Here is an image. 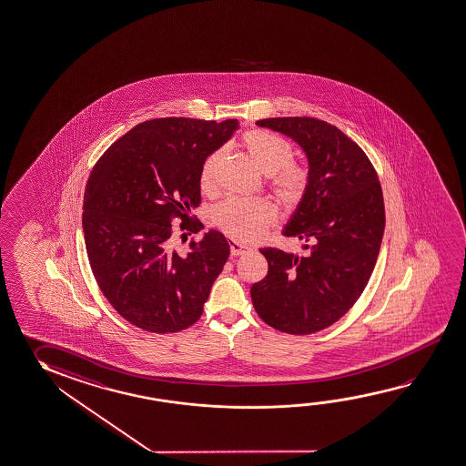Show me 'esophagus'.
<instances>
[{
	"instance_id": "1",
	"label": "esophagus",
	"mask_w": 466,
	"mask_h": 466,
	"mask_svg": "<svg viewBox=\"0 0 466 466\" xmlns=\"http://www.w3.org/2000/svg\"><path fill=\"white\" fill-rule=\"evenodd\" d=\"M229 251H231V256H243L249 249L241 246L238 241H229Z\"/></svg>"
}]
</instances>
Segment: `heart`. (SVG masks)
<instances>
[{"instance_id":"1","label":"heart","mask_w":466,"mask_h":466,"mask_svg":"<svg viewBox=\"0 0 466 466\" xmlns=\"http://www.w3.org/2000/svg\"><path fill=\"white\" fill-rule=\"evenodd\" d=\"M246 156L256 168L267 177V186L275 199L285 208H293L303 198L308 186V173L303 167L291 162L293 148L280 136L252 129L241 137ZM225 152L217 148L200 167V187L208 194H214L218 185V173L222 168ZM277 222V210L264 199H227L214 210V223L228 237L241 243H256L264 237L267 229Z\"/></svg>"}]
</instances>
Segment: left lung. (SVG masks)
<instances>
[{
  "mask_svg": "<svg viewBox=\"0 0 466 466\" xmlns=\"http://www.w3.org/2000/svg\"><path fill=\"white\" fill-rule=\"evenodd\" d=\"M256 125L291 137L309 173L283 228V237L303 241L304 252L260 249L268 272L252 285V304L277 330L309 335L343 318L370 281L384 237L382 187L368 156L337 126L308 116Z\"/></svg>",
  "mask_w": 466,
  "mask_h": 466,
  "instance_id": "1",
  "label": "left lung"
}]
</instances>
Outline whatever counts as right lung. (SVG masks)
Wrapping results in <instances>:
<instances>
[{
    "mask_svg": "<svg viewBox=\"0 0 466 466\" xmlns=\"http://www.w3.org/2000/svg\"><path fill=\"white\" fill-rule=\"evenodd\" d=\"M239 127L192 118H157L133 127L98 158L84 192L82 228L90 268L119 316L146 332L173 333L202 316L229 256L210 229L189 251L173 248L199 233L200 167Z\"/></svg>",
    "mask_w": 466,
    "mask_h": 466,
    "instance_id": "add662e5",
    "label": "right lung"
}]
</instances>
